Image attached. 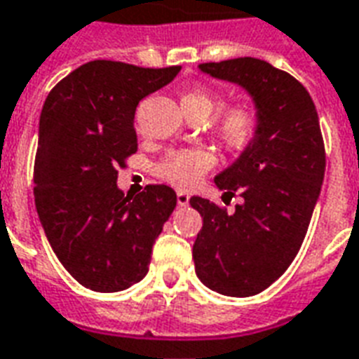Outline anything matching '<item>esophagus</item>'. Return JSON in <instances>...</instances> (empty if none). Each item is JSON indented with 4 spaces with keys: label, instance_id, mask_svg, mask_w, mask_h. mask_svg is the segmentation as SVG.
I'll return each mask as SVG.
<instances>
[{
    "label": "esophagus",
    "instance_id": "obj_1",
    "mask_svg": "<svg viewBox=\"0 0 359 359\" xmlns=\"http://www.w3.org/2000/svg\"><path fill=\"white\" fill-rule=\"evenodd\" d=\"M177 203H179L180 207L188 205V203H190V194L182 192V190H180V192H177Z\"/></svg>",
    "mask_w": 359,
    "mask_h": 359
}]
</instances>
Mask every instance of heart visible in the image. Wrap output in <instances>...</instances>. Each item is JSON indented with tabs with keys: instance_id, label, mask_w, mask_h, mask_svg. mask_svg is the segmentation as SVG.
<instances>
[{
	"instance_id": "b5f03b06",
	"label": "heart",
	"mask_w": 359,
	"mask_h": 359,
	"mask_svg": "<svg viewBox=\"0 0 359 359\" xmlns=\"http://www.w3.org/2000/svg\"><path fill=\"white\" fill-rule=\"evenodd\" d=\"M219 106V97L205 87H194L180 95V108L184 114H201L205 119ZM255 108L247 102H238L224 108L215 121L217 139L228 148H240L251 139L255 129ZM215 165V158L205 150H182L169 154L158 167L156 172L161 180L177 188L194 187L203 172Z\"/></svg>"
}]
</instances>
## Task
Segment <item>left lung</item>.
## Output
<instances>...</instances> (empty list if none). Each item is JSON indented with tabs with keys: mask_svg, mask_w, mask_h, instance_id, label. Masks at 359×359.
Segmentation results:
<instances>
[{
	"mask_svg": "<svg viewBox=\"0 0 359 359\" xmlns=\"http://www.w3.org/2000/svg\"><path fill=\"white\" fill-rule=\"evenodd\" d=\"M200 70L247 91L257 121L240 158L215 177L224 196L241 194L243 203L228 215L205 198L190 200L203 219L196 274L217 293L251 297L287 270L306 236L325 175L320 119L304 85L266 60L232 58Z\"/></svg>",
	"mask_w": 359,
	"mask_h": 359,
	"instance_id": "left-lung-1",
	"label": "left lung"
}]
</instances>
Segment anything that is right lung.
<instances>
[{
	"label": "right lung",
	"mask_w": 359,
	"mask_h": 359,
	"mask_svg": "<svg viewBox=\"0 0 359 359\" xmlns=\"http://www.w3.org/2000/svg\"><path fill=\"white\" fill-rule=\"evenodd\" d=\"M180 66L91 60L45 98L34 165L36 209L62 266L87 289L123 291L148 272L152 245L177 205L165 184L129 198L118 167L137 152L135 110Z\"/></svg>",
	"instance_id": "right-lung-1"
}]
</instances>
